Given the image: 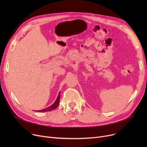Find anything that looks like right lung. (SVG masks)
Here are the masks:
<instances>
[{
  "instance_id": "obj_1",
  "label": "right lung",
  "mask_w": 147,
  "mask_h": 147,
  "mask_svg": "<svg viewBox=\"0 0 147 147\" xmlns=\"http://www.w3.org/2000/svg\"><path fill=\"white\" fill-rule=\"evenodd\" d=\"M59 99H60V92H59V94H58V97L56 99V101L52 105H51V106H49L47 108H46V109H43V110H38V111H37V112H40V113L46 112V111H52V110H55L56 108L58 107V105L59 103Z\"/></svg>"
}]
</instances>
